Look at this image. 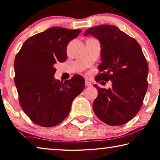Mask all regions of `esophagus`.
I'll return each mask as SVG.
<instances>
[{
  "label": "esophagus",
  "instance_id": "34e87169",
  "mask_svg": "<svg viewBox=\"0 0 160 160\" xmlns=\"http://www.w3.org/2000/svg\"><path fill=\"white\" fill-rule=\"evenodd\" d=\"M85 86H86V87H90V86H92V83L90 82H89V81L86 80V81H85Z\"/></svg>",
  "mask_w": 160,
  "mask_h": 160
}]
</instances>
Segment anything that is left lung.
Masks as SVG:
<instances>
[{
    "label": "left lung",
    "mask_w": 160,
    "mask_h": 160,
    "mask_svg": "<svg viewBox=\"0 0 160 160\" xmlns=\"http://www.w3.org/2000/svg\"><path fill=\"white\" fill-rule=\"evenodd\" d=\"M100 41L102 62L95 80L111 81L108 89L94 84L98 95L92 104L96 116L108 125L128 122L138 113L148 88V66L135 38L114 25H100L86 30Z\"/></svg>",
    "instance_id": "8db88e82"
}]
</instances>
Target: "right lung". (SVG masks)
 Wrapping results in <instances>:
<instances>
[{
  "label": "right lung",
  "mask_w": 160,
  "mask_h": 160,
  "mask_svg": "<svg viewBox=\"0 0 160 160\" xmlns=\"http://www.w3.org/2000/svg\"><path fill=\"white\" fill-rule=\"evenodd\" d=\"M81 30L52 27L27 39L14 60V83L24 112L39 126L51 128L62 122L84 78L73 76L64 83L55 80L54 64L67 59V46Z\"/></svg>",
  "instance_id": "right-lung-1"
}]
</instances>
